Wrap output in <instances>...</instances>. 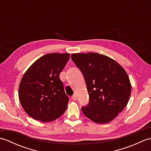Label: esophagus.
Segmentation results:
<instances>
[{"mask_svg":"<svg viewBox=\"0 0 151 151\" xmlns=\"http://www.w3.org/2000/svg\"><path fill=\"white\" fill-rule=\"evenodd\" d=\"M71 99L73 101H76V99H77V98H76V96L75 95H73L72 97H71Z\"/></svg>","mask_w":151,"mask_h":151,"instance_id":"esophagus-1","label":"esophagus"}]
</instances>
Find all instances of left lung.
<instances>
[{"label":"left lung","instance_id":"1","mask_svg":"<svg viewBox=\"0 0 151 151\" xmlns=\"http://www.w3.org/2000/svg\"><path fill=\"white\" fill-rule=\"evenodd\" d=\"M71 58L84 75L89 96V104L82 107V112L95 123H110L130 99L132 86L127 72L103 54L76 53Z\"/></svg>","mask_w":151,"mask_h":151}]
</instances>
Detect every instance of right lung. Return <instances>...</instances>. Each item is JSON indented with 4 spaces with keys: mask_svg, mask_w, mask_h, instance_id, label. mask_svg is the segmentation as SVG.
<instances>
[{
    "mask_svg": "<svg viewBox=\"0 0 151 151\" xmlns=\"http://www.w3.org/2000/svg\"><path fill=\"white\" fill-rule=\"evenodd\" d=\"M67 53H50L34 62L19 84V99L25 112L34 119L50 122L62 115L69 98L60 74L69 59Z\"/></svg>",
    "mask_w": 151,
    "mask_h": 151,
    "instance_id": "1",
    "label": "right lung"
}]
</instances>
